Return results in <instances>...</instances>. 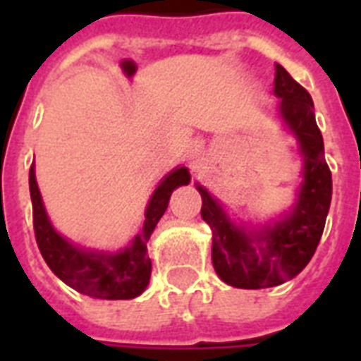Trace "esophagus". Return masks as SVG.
<instances>
[{"mask_svg": "<svg viewBox=\"0 0 361 361\" xmlns=\"http://www.w3.org/2000/svg\"><path fill=\"white\" fill-rule=\"evenodd\" d=\"M202 155H204V144L200 140H192L189 149H187V157L191 159L192 163H195V161H198Z\"/></svg>", "mask_w": 361, "mask_h": 361, "instance_id": "esophagus-1", "label": "esophagus"}]
</instances>
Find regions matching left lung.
<instances>
[{"mask_svg": "<svg viewBox=\"0 0 361 361\" xmlns=\"http://www.w3.org/2000/svg\"><path fill=\"white\" fill-rule=\"evenodd\" d=\"M274 93L279 116L294 133L303 157V183L294 208L274 225L245 228L234 225L202 185V219L212 226V262L221 279L236 288H268L296 277L313 258L331 202V172L313 112V99L286 69L275 63Z\"/></svg>", "mask_w": 361, "mask_h": 361, "instance_id": "8db88e82", "label": "left lung"}]
</instances>
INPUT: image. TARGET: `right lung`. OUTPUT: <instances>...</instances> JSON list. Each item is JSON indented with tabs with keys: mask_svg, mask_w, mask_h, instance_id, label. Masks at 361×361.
Wrapping results in <instances>:
<instances>
[{
	"mask_svg": "<svg viewBox=\"0 0 361 361\" xmlns=\"http://www.w3.org/2000/svg\"><path fill=\"white\" fill-rule=\"evenodd\" d=\"M189 181L191 176L185 166L172 170L152 195L144 225L129 245L118 252H99L73 245L56 232L42 206L35 180V166L31 164L30 195L33 204V231L44 262L65 285L86 296L101 300H130L140 296L152 277L147 240L169 208L172 191L176 187L187 185Z\"/></svg>",
	"mask_w": 361,
	"mask_h": 361,
	"instance_id": "obj_1",
	"label": "right lung"
}]
</instances>
